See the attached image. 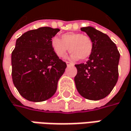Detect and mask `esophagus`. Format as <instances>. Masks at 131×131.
Segmentation results:
<instances>
[{
    "mask_svg": "<svg viewBox=\"0 0 131 131\" xmlns=\"http://www.w3.org/2000/svg\"><path fill=\"white\" fill-rule=\"evenodd\" d=\"M66 64H67V67H70V66H73V65H74V64H73V63L69 62V61H66Z\"/></svg>",
    "mask_w": 131,
    "mask_h": 131,
    "instance_id": "obj_1",
    "label": "esophagus"
}]
</instances>
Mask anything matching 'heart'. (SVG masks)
<instances>
[{"label": "heart", "instance_id": "b5f03b06", "mask_svg": "<svg viewBox=\"0 0 131 131\" xmlns=\"http://www.w3.org/2000/svg\"><path fill=\"white\" fill-rule=\"evenodd\" d=\"M51 47L59 58H64L67 52H71L73 60H87L93 50V41L88 35L80 32H67L61 35V39L54 37L51 40Z\"/></svg>", "mask_w": 131, "mask_h": 131}]
</instances>
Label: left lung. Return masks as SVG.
<instances>
[{
	"instance_id": "left-lung-1",
	"label": "left lung",
	"mask_w": 131,
	"mask_h": 131,
	"mask_svg": "<svg viewBox=\"0 0 131 131\" xmlns=\"http://www.w3.org/2000/svg\"><path fill=\"white\" fill-rule=\"evenodd\" d=\"M93 41V50L85 63L75 64L74 78L76 89L81 96L90 100H99L108 96L119 78L120 54L116 44L103 32L87 27L81 28Z\"/></svg>"
}]
</instances>
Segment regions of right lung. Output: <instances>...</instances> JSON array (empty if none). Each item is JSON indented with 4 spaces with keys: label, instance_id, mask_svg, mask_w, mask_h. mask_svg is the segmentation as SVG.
<instances>
[{
    "label": "right lung",
    "instance_id": "1",
    "mask_svg": "<svg viewBox=\"0 0 131 131\" xmlns=\"http://www.w3.org/2000/svg\"><path fill=\"white\" fill-rule=\"evenodd\" d=\"M59 29L40 27L19 37L12 52V77L19 93L30 102H43L55 94L67 64L51 47Z\"/></svg>",
    "mask_w": 131,
    "mask_h": 131
}]
</instances>
